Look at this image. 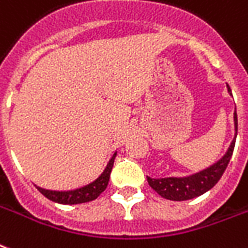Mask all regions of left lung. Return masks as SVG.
<instances>
[{
    "label": "left lung",
    "instance_id": "obj_1",
    "mask_svg": "<svg viewBox=\"0 0 248 248\" xmlns=\"http://www.w3.org/2000/svg\"><path fill=\"white\" fill-rule=\"evenodd\" d=\"M228 92L232 94V90L229 86H228ZM234 130H235V134H234V139L230 143L229 148L225 152L224 156L213 165L208 166L207 169L200 170L195 174L187 175V177H166V178L147 177L149 186L162 198L168 200H174V202L194 199L196 196L203 195L204 192L209 191L220 181L226 166L229 164L230 158H232V155H233L238 131L237 110L234 111Z\"/></svg>",
    "mask_w": 248,
    "mask_h": 248
}]
</instances>
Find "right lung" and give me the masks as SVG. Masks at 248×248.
<instances>
[{"label": "right lung", "mask_w": 248, "mask_h": 248, "mask_svg": "<svg viewBox=\"0 0 248 248\" xmlns=\"http://www.w3.org/2000/svg\"><path fill=\"white\" fill-rule=\"evenodd\" d=\"M116 155L117 152H114V155L111 156V158L109 160L107 168L104 169L103 173L94 179L93 182L88 183L86 186L79 187V188H75V190H69V191H53V190H45L43 187H37V190L45 198H48L49 200L60 204H80L91 202V200H94L107 188L109 178H110L111 168H113V164H114Z\"/></svg>", "instance_id": "right-lung-1"}]
</instances>
